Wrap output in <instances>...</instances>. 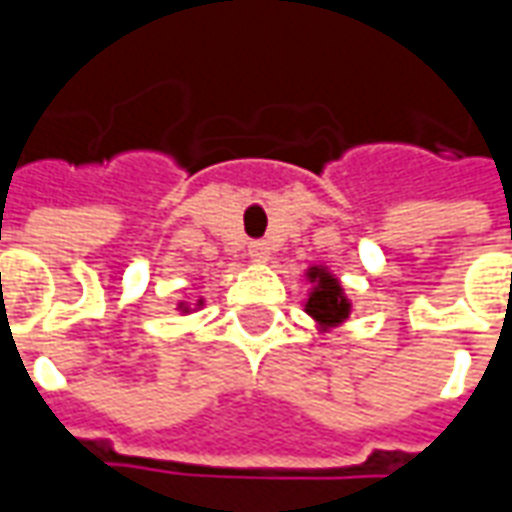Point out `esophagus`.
<instances>
[{
  "label": "esophagus",
  "instance_id": "esophagus-1",
  "mask_svg": "<svg viewBox=\"0 0 512 512\" xmlns=\"http://www.w3.org/2000/svg\"><path fill=\"white\" fill-rule=\"evenodd\" d=\"M249 257L257 260V263H260V260H268V244H263V241H252V244H249Z\"/></svg>",
  "mask_w": 512,
  "mask_h": 512
}]
</instances>
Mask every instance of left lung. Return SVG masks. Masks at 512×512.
I'll return each instance as SVG.
<instances>
[{
  "mask_svg": "<svg viewBox=\"0 0 512 512\" xmlns=\"http://www.w3.org/2000/svg\"><path fill=\"white\" fill-rule=\"evenodd\" d=\"M307 279L312 282V290L307 301H304V312L310 315L312 321L321 326L323 332L332 329V326H340L343 321H348L351 315V301L345 299L343 285L340 279L329 274V268L312 266L307 271Z\"/></svg>",
  "mask_w": 512,
  "mask_h": 512,
  "instance_id": "obj_1",
  "label": "left lung"
}]
</instances>
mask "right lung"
I'll list each match as a JSON object with an SVG mask.
<instances>
[{"mask_svg": "<svg viewBox=\"0 0 512 512\" xmlns=\"http://www.w3.org/2000/svg\"><path fill=\"white\" fill-rule=\"evenodd\" d=\"M197 307H202V299L197 301ZM180 310H183V312H189V307H186V304H180Z\"/></svg>", "mask_w": 512, "mask_h": 512, "instance_id": "add662e5", "label": "right lung"}]
</instances>
